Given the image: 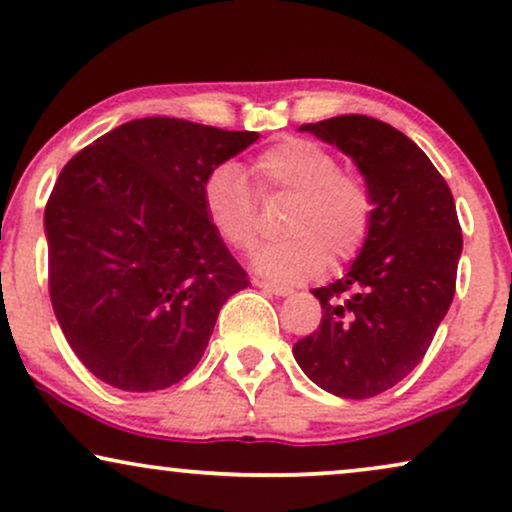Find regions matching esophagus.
<instances>
[{
    "label": "esophagus",
    "mask_w": 512,
    "mask_h": 512,
    "mask_svg": "<svg viewBox=\"0 0 512 512\" xmlns=\"http://www.w3.org/2000/svg\"><path fill=\"white\" fill-rule=\"evenodd\" d=\"M254 284L258 289L268 291V294H275V296H289L291 294V289L282 287V284H272V282H265V280H254Z\"/></svg>",
    "instance_id": "34e87169"
}]
</instances>
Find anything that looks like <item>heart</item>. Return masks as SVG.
I'll return each instance as SVG.
<instances>
[{
	"instance_id": "b5f03b06",
	"label": "heart",
	"mask_w": 512,
	"mask_h": 512,
	"mask_svg": "<svg viewBox=\"0 0 512 512\" xmlns=\"http://www.w3.org/2000/svg\"><path fill=\"white\" fill-rule=\"evenodd\" d=\"M261 195H294L284 232L287 240L265 244L254 263L270 280L296 282L331 263L360 254L374 221V195L355 171L341 169L334 152L308 138H284L251 164ZM202 207L216 235L237 251L258 242V199L242 169L223 162L202 185Z\"/></svg>"
}]
</instances>
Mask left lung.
I'll use <instances>...</instances> for the list:
<instances>
[{
  "instance_id": "obj_1",
  "label": "left lung",
  "mask_w": 512,
  "mask_h": 512,
  "mask_svg": "<svg viewBox=\"0 0 512 512\" xmlns=\"http://www.w3.org/2000/svg\"><path fill=\"white\" fill-rule=\"evenodd\" d=\"M301 129L355 159L374 221L345 277L313 289L322 322L296 341L294 357L327 393L367 400L411 374L447 315L463 249L459 216L440 171L395 126L338 115Z\"/></svg>"
}]
</instances>
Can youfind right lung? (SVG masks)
<instances>
[{
  "label": "right lung",
  "mask_w": 512,
  "mask_h": 512,
  "mask_svg": "<svg viewBox=\"0 0 512 512\" xmlns=\"http://www.w3.org/2000/svg\"><path fill=\"white\" fill-rule=\"evenodd\" d=\"M256 131L126 122L65 164L44 209L49 296L70 348L108 386L164 390L207 350L249 284L202 207L209 171Z\"/></svg>",
  "instance_id": "obj_1"
}]
</instances>
